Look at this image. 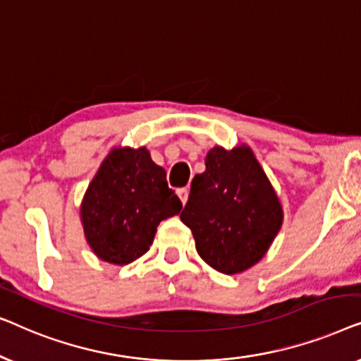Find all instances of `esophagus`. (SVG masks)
<instances>
[{
	"mask_svg": "<svg viewBox=\"0 0 361 361\" xmlns=\"http://www.w3.org/2000/svg\"><path fill=\"white\" fill-rule=\"evenodd\" d=\"M177 195L180 197V202L185 205L187 199H189V189H187V187H182V189L177 190Z\"/></svg>",
	"mask_w": 361,
	"mask_h": 361,
	"instance_id": "esophagus-1",
	"label": "esophagus"
}]
</instances>
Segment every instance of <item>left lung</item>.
Listing matches in <instances>:
<instances>
[{
  "mask_svg": "<svg viewBox=\"0 0 361 361\" xmlns=\"http://www.w3.org/2000/svg\"><path fill=\"white\" fill-rule=\"evenodd\" d=\"M180 220L207 264L236 274L266 255L283 225V207L248 146H215L192 180Z\"/></svg>",
  "mask_w": 361,
  "mask_h": 361,
  "instance_id": "obj_1",
  "label": "left lung"
}]
</instances>
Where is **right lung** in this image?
Masks as SVG:
<instances>
[{"mask_svg": "<svg viewBox=\"0 0 361 361\" xmlns=\"http://www.w3.org/2000/svg\"><path fill=\"white\" fill-rule=\"evenodd\" d=\"M180 209L166 171L152 162L146 147H115L88 185L80 216L93 253L123 266L145 255L157 225Z\"/></svg>", "mask_w": 361, "mask_h": 361, "instance_id": "obj_1", "label": "right lung"}]
</instances>
